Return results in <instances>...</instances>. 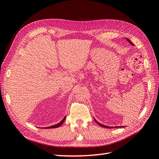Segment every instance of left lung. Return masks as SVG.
<instances>
[{
	"instance_id": "1",
	"label": "left lung",
	"mask_w": 159,
	"mask_h": 159,
	"mask_svg": "<svg viewBox=\"0 0 159 159\" xmlns=\"http://www.w3.org/2000/svg\"><path fill=\"white\" fill-rule=\"evenodd\" d=\"M127 39L128 41V42H129V43H131L132 45H133V46H134V44L131 42V41H130L129 39ZM95 122H96V123L97 124H98L100 126H102V127H103V128H113V127H109V126H107V125H103V124H99V122H97V121H96V120L95 119Z\"/></svg>"
}]
</instances>
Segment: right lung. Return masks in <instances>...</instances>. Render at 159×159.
Here are the masks:
<instances>
[{"instance_id": "1", "label": "right lung", "mask_w": 159, "mask_h": 159, "mask_svg": "<svg viewBox=\"0 0 159 159\" xmlns=\"http://www.w3.org/2000/svg\"><path fill=\"white\" fill-rule=\"evenodd\" d=\"M65 119H66V116L64 117V118L61 121L60 123H58V124H56V125H51V126H49V127H46V128H46V129H49V128H58V127H60V126L62 125L63 123H64V121H65Z\"/></svg>"}]
</instances>
